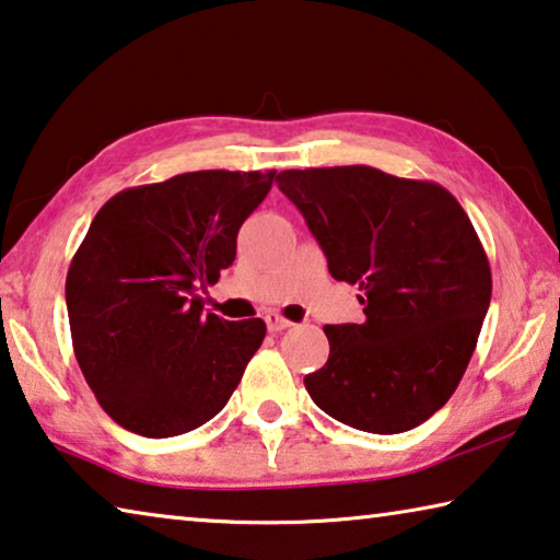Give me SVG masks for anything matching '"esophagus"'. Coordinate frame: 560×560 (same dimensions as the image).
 Wrapping results in <instances>:
<instances>
[{"label": "esophagus", "mask_w": 560, "mask_h": 560, "mask_svg": "<svg viewBox=\"0 0 560 560\" xmlns=\"http://www.w3.org/2000/svg\"><path fill=\"white\" fill-rule=\"evenodd\" d=\"M265 325H268L270 332H282V329L292 327L290 319H285V317L278 315V313H270V315H265Z\"/></svg>", "instance_id": "34e87169"}]
</instances>
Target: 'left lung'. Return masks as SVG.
Returning <instances> with one entry per match:
<instances>
[{"label":"left lung","instance_id":"8db88e82","mask_svg":"<svg viewBox=\"0 0 560 560\" xmlns=\"http://www.w3.org/2000/svg\"><path fill=\"white\" fill-rule=\"evenodd\" d=\"M329 275L360 285L364 323L327 325L329 357L305 377L347 427L399 434L459 387L491 302V268L446 188L370 166L278 173Z\"/></svg>","mask_w":560,"mask_h":560}]
</instances>
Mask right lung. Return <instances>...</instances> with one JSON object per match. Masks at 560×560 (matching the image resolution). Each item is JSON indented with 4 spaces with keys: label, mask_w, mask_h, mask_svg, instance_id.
I'll return each instance as SVG.
<instances>
[{
    "label": "right lung",
    "mask_w": 560,
    "mask_h": 560,
    "mask_svg": "<svg viewBox=\"0 0 560 560\" xmlns=\"http://www.w3.org/2000/svg\"><path fill=\"white\" fill-rule=\"evenodd\" d=\"M275 171H194L106 200L73 255L67 310L101 409L149 439L186 434L228 405L265 340L260 317L203 313L237 231Z\"/></svg>",
    "instance_id": "right-lung-1"
}]
</instances>
